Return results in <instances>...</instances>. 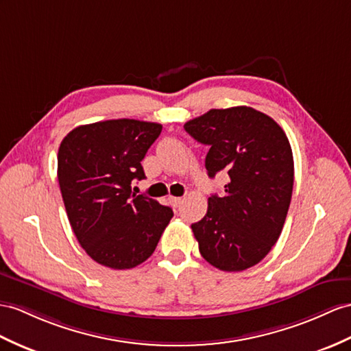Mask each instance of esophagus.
<instances>
[{
  "mask_svg": "<svg viewBox=\"0 0 351 351\" xmlns=\"http://www.w3.org/2000/svg\"><path fill=\"white\" fill-rule=\"evenodd\" d=\"M169 202L173 204V207H178L183 202V198H180V196H169Z\"/></svg>",
  "mask_w": 351,
  "mask_h": 351,
  "instance_id": "1",
  "label": "esophagus"
}]
</instances>
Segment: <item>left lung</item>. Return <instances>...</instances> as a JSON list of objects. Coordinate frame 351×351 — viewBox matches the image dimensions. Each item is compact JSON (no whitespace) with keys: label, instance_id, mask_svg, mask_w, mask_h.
<instances>
[{"label":"left lung","instance_id":"obj_1","mask_svg":"<svg viewBox=\"0 0 351 351\" xmlns=\"http://www.w3.org/2000/svg\"><path fill=\"white\" fill-rule=\"evenodd\" d=\"M210 150L213 178L226 171L223 195L192 225L202 258L221 271H244L269 253L283 230L293 191L292 147L281 126L252 107L213 108L184 123Z\"/></svg>","mask_w":351,"mask_h":351}]
</instances>
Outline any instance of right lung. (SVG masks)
<instances>
[{
    "label": "right lung",
    "mask_w": 351,
    "mask_h": 351,
    "mask_svg": "<svg viewBox=\"0 0 351 351\" xmlns=\"http://www.w3.org/2000/svg\"><path fill=\"white\" fill-rule=\"evenodd\" d=\"M162 125L116 119L77 126L58 152V180L68 220L83 250L111 269L147 261L173 210L131 183L146 178L141 160Z\"/></svg>",
    "instance_id": "right-lung-1"
}]
</instances>
